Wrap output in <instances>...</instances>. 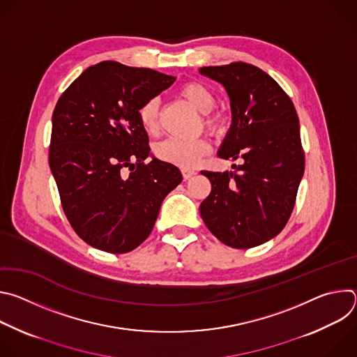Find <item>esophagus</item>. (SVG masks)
Here are the masks:
<instances>
[{"mask_svg":"<svg viewBox=\"0 0 357 357\" xmlns=\"http://www.w3.org/2000/svg\"><path fill=\"white\" fill-rule=\"evenodd\" d=\"M195 174H196V172H195L193 169H188V168H183V169H182V176H183V179H189V178H192Z\"/></svg>","mask_w":357,"mask_h":357,"instance_id":"esophagus-1","label":"esophagus"}]
</instances>
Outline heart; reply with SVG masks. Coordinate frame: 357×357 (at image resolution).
<instances>
[{
  "label": "heart",
  "instance_id": "obj_1",
  "mask_svg": "<svg viewBox=\"0 0 357 357\" xmlns=\"http://www.w3.org/2000/svg\"><path fill=\"white\" fill-rule=\"evenodd\" d=\"M179 94L195 110L203 114V124L212 134L220 135L226 131L229 124L227 116L213 110L216 97L208 86L199 82H188L181 87ZM138 116L144 130L148 134H155L160 128V100L157 97L146 100L139 107ZM209 151L211 145L205 138L183 139L171 137L155 146V154L161 161L188 169L209 154Z\"/></svg>",
  "mask_w": 357,
  "mask_h": 357
}]
</instances>
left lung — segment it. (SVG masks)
<instances>
[{"instance_id":"obj_1","label":"left lung","mask_w":357,"mask_h":357,"mask_svg":"<svg viewBox=\"0 0 357 357\" xmlns=\"http://www.w3.org/2000/svg\"><path fill=\"white\" fill-rule=\"evenodd\" d=\"M230 97L231 126L218 155L236 171H202L212 183L200 216L222 243L251 248L287 225L303 175L299 120L288 94L266 72L244 62L200 68Z\"/></svg>"}]
</instances>
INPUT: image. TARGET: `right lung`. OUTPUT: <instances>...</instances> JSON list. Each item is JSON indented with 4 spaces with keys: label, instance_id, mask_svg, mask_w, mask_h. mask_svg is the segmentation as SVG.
<instances>
[{
    "label": "right lung",
    "instance_id": "add662e5",
    "mask_svg": "<svg viewBox=\"0 0 357 357\" xmlns=\"http://www.w3.org/2000/svg\"><path fill=\"white\" fill-rule=\"evenodd\" d=\"M174 76L113 61L87 68L61 96L52 116L49 167L63 212L94 248L123 254L151 233L181 171L151 154L139 107ZM128 167L129 172L125 169Z\"/></svg>",
    "mask_w": 357,
    "mask_h": 357
}]
</instances>
